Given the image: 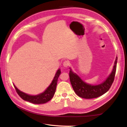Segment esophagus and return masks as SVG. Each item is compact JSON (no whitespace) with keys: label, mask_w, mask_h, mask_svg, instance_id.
<instances>
[{"label":"esophagus","mask_w":127,"mask_h":127,"mask_svg":"<svg viewBox=\"0 0 127 127\" xmlns=\"http://www.w3.org/2000/svg\"><path fill=\"white\" fill-rule=\"evenodd\" d=\"M63 65L64 67H67L69 65V62L67 61H65L63 62Z\"/></svg>","instance_id":"34e87169"}]
</instances>
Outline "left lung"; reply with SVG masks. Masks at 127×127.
Returning a JSON list of instances; mask_svg holds the SVG:
<instances>
[{
    "label": "left lung",
    "mask_w": 127,
    "mask_h": 127,
    "mask_svg": "<svg viewBox=\"0 0 127 127\" xmlns=\"http://www.w3.org/2000/svg\"><path fill=\"white\" fill-rule=\"evenodd\" d=\"M117 62V57H116L113 67L110 74L103 82L97 85H92L85 82L70 67L69 77L74 91L78 96L85 99L98 98L104 94L108 91L112 83H113L116 74Z\"/></svg>",
    "instance_id": "8db88e82"
}]
</instances>
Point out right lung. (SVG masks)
Listing matches in <instances>:
<instances>
[{
  "instance_id": "1",
  "label": "right lung",
  "mask_w": 127,
  "mask_h": 127,
  "mask_svg": "<svg viewBox=\"0 0 127 127\" xmlns=\"http://www.w3.org/2000/svg\"><path fill=\"white\" fill-rule=\"evenodd\" d=\"M61 72L60 69H58L50 86L46 88L44 92L37 95H32L28 94L27 93L20 91L14 84L13 85L16 90L17 94L22 99L34 104L45 103L51 100L54 95L55 90H56L57 81H58V77L60 75Z\"/></svg>"
}]
</instances>
